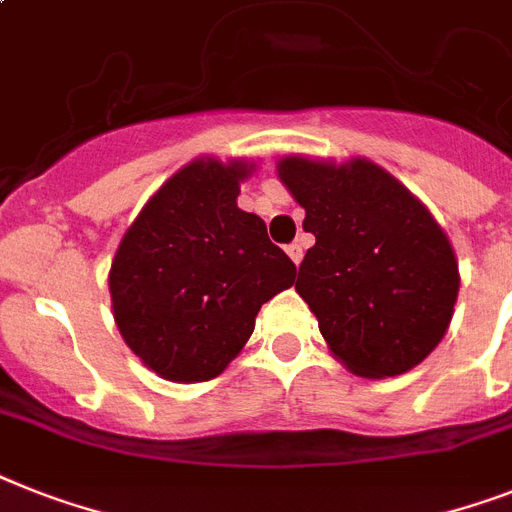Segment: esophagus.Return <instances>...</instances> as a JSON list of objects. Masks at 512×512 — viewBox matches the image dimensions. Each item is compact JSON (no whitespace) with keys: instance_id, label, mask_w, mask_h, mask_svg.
I'll return each instance as SVG.
<instances>
[{"instance_id":"esophagus-1","label":"esophagus","mask_w":512,"mask_h":512,"mask_svg":"<svg viewBox=\"0 0 512 512\" xmlns=\"http://www.w3.org/2000/svg\"><path fill=\"white\" fill-rule=\"evenodd\" d=\"M286 252H289V257H292L294 263H302V257H305V249H302V244H289V247H286Z\"/></svg>"}]
</instances>
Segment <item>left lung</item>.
Masks as SVG:
<instances>
[{
	"label": "left lung",
	"instance_id": "1",
	"mask_svg": "<svg viewBox=\"0 0 512 512\" xmlns=\"http://www.w3.org/2000/svg\"><path fill=\"white\" fill-rule=\"evenodd\" d=\"M278 178L315 236L294 289L328 350L363 378L423 363L450 328L458 257L429 207L381 165L289 155Z\"/></svg>",
	"mask_w": 512,
	"mask_h": 512
}]
</instances>
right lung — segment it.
Wrapping results in <instances>:
<instances>
[{
	"instance_id": "right-lung-1",
	"label": "right lung",
	"mask_w": 512,
	"mask_h": 512,
	"mask_svg": "<svg viewBox=\"0 0 512 512\" xmlns=\"http://www.w3.org/2000/svg\"><path fill=\"white\" fill-rule=\"evenodd\" d=\"M255 162L197 157L147 199L112 257L110 297L120 336L165 381L226 371L268 299L297 268L263 218L236 205Z\"/></svg>"
}]
</instances>
